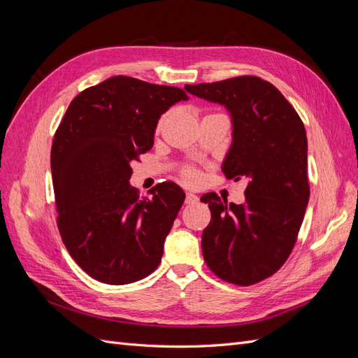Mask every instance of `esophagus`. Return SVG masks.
<instances>
[{"mask_svg":"<svg viewBox=\"0 0 358 358\" xmlns=\"http://www.w3.org/2000/svg\"><path fill=\"white\" fill-rule=\"evenodd\" d=\"M197 201H199V197L196 196V194L187 192V196H185V204H196Z\"/></svg>","mask_w":358,"mask_h":358,"instance_id":"esophagus-1","label":"esophagus"}]
</instances>
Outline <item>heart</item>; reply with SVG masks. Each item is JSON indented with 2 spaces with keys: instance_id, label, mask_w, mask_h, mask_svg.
<instances>
[{
  "instance_id": "heart-1",
  "label": "heart",
  "mask_w": 358,
  "mask_h": 358,
  "mask_svg": "<svg viewBox=\"0 0 358 358\" xmlns=\"http://www.w3.org/2000/svg\"><path fill=\"white\" fill-rule=\"evenodd\" d=\"M167 119H169V115H162L159 117V121L157 124V133H159L161 129H162V127L166 125ZM182 179L185 180L187 183H197L199 179H200V175H199V171L196 169L185 167V169H182Z\"/></svg>"
}]
</instances>
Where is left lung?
Instances as JSON below:
<instances>
[{
	"label": "left lung",
	"mask_w": 358,
	"mask_h": 358,
	"mask_svg": "<svg viewBox=\"0 0 358 358\" xmlns=\"http://www.w3.org/2000/svg\"><path fill=\"white\" fill-rule=\"evenodd\" d=\"M185 90L230 112L233 143L222 171L227 179H248L243 204H227L215 192L200 199L212 213L201 234L204 262L227 282L257 284L284 266L306 212L305 125L285 96L257 76Z\"/></svg>",
	"instance_id": "obj_1"
}]
</instances>
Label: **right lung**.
Here are the masks:
<instances>
[{"label": "right lung", "instance_id": "right-lung-1", "mask_svg": "<svg viewBox=\"0 0 358 358\" xmlns=\"http://www.w3.org/2000/svg\"><path fill=\"white\" fill-rule=\"evenodd\" d=\"M180 100L188 95L176 86L115 76L76 96L53 137L59 234L74 262L100 282L131 284L161 263L185 192L161 182L140 199L129 178L131 162L154 146L158 119Z\"/></svg>", "mask_w": 358, "mask_h": 358}]
</instances>
